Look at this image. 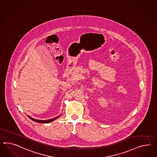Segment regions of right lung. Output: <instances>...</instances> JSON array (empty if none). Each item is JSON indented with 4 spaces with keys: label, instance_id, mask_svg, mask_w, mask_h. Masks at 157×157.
I'll use <instances>...</instances> for the list:
<instances>
[{
    "label": "right lung",
    "instance_id": "obj_1",
    "mask_svg": "<svg viewBox=\"0 0 157 157\" xmlns=\"http://www.w3.org/2000/svg\"><path fill=\"white\" fill-rule=\"evenodd\" d=\"M28 116V117L29 118L31 119V120H33V121H35V122H37V123H50V122H51L52 121H54L56 119L58 118V117H59V116H58V117H56V118H54L53 119H48V120H44V121H43V120H38V119H35L33 118H31V117H30L29 115H27Z\"/></svg>",
    "mask_w": 157,
    "mask_h": 157
}]
</instances>
